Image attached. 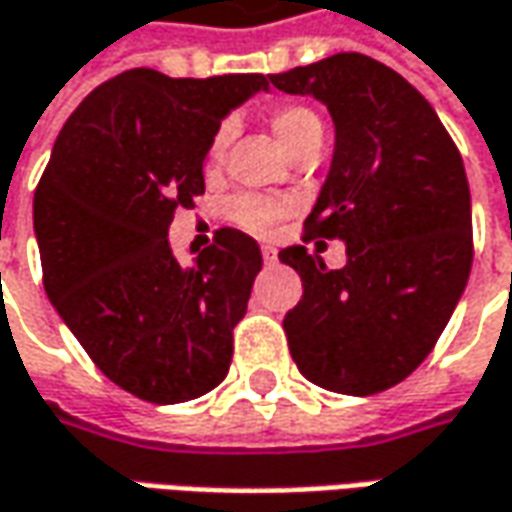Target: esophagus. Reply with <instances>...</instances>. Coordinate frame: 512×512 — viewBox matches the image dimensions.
Wrapping results in <instances>:
<instances>
[{
	"mask_svg": "<svg viewBox=\"0 0 512 512\" xmlns=\"http://www.w3.org/2000/svg\"><path fill=\"white\" fill-rule=\"evenodd\" d=\"M263 263H266V266H274V263H277V249H274V246H263Z\"/></svg>",
	"mask_w": 512,
	"mask_h": 512,
	"instance_id": "obj_1",
	"label": "esophagus"
}]
</instances>
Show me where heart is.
<instances>
[{
	"label": "heart",
	"mask_w": 512,
	"mask_h": 512,
	"mask_svg": "<svg viewBox=\"0 0 512 512\" xmlns=\"http://www.w3.org/2000/svg\"><path fill=\"white\" fill-rule=\"evenodd\" d=\"M269 124H272V133L277 135V141L286 147L291 158L303 147L309 144H323V121L317 118V113H311L309 107H300V104H289V107H277L269 115ZM226 144H229V124H221L209 147L203 155V169L206 172H218L223 164V155H226ZM229 218L255 232V235H269L272 229H277V223L286 218V206L269 198H257V195H238L229 203Z\"/></svg>",
	"instance_id": "obj_1"
}]
</instances>
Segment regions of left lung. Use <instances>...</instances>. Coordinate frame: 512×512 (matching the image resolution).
I'll return each instance as SVG.
<instances>
[{"label": "left lung", "mask_w": 512, "mask_h": 512, "mask_svg": "<svg viewBox=\"0 0 512 512\" xmlns=\"http://www.w3.org/2000/svg\"><path fill=\"white\" fill-rule=\"evenodd\" d=\"M269 81L320 98L334 118V161L303 243L345 240L348 255L328 269L306 246L280 252L303 280L283 317L291 360L326 391H388L431 354L465 291L473 221L462 155L428 98L371 56L334 53Z\"/></svg>", "instance_id": "left-lung-1"}]
</instances>
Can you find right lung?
<instances>
[{
    "label": "right lung",
    "instance_id": "1",
    "mask_svg": "<svg viewBox=\"0 0 512 512\" xmlns=\"http://www.w3.org/2000/svg\"><path fill=\"white\" fill-rule=\"evenodd\" d=\"M263 87V73L127 70L73 110L36 186L50 303L101 374L152 405L203 397L229 371L260 246L223 226L184 266L167 229L203 195V155L223 115Z\"/></svg>",
    "mask_w": 512,
    "mask_h": 512
}]
</instances>
